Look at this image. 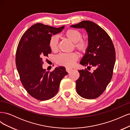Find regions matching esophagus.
I'll list each match as a JSON object with an SVG mask.
<instances>
[{"label":"esophagus","mask_w":130,"mask_h":130,"mask_svg":"<svg viewBox=\"0 0 130 130\" xmlns=\"http://www.w3.org/2000/svg\"><path fill=\"white\" fill-rule=\"evenodd\" d=\"M66 71L68 73H69L72 70V68H66Z\"/></svg>","instance_id":"34e87169"}]
</instances>
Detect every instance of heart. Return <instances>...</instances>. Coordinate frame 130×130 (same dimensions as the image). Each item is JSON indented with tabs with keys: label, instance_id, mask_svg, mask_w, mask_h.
<instances>
[{
	"label": "heart",
	"instance_id": "obj_1",
	"mask_svg": "<svg viewBox=\"0 0 130 130\" xmlns=\"http://www.w3.org/2000/svg\"><path fill=\"white\" fill-rule=\"evenodd\" d=\"M64 36L68 40L74 43V46L80 53H84L87 50L89 42L85 38H82V34L75 29H69L64 34ZM49 45L51 50L56 52L58 49V39L57 36H53L50 38ZM78 58L75 53L70 54H61L56 57V62L60 66L66 67H71Z\"/></svg>",
	"mask_w": 130,
	"mask_h": 130
}]
</instances>
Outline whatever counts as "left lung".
<instances>
[{
	"mask_svg": "<svg viewBox=\"0 0 130 130\" xmlns=\"http://www.w3.org/2000/svg\"><path fill=\"white\" fill-rule=\"evenodd\" d=\"M70 27L84 28L88 34L89 46L80 63L89 69L78 70L80 77L76 81V89L81 97L93 99L105 91L111 80L116 62L115 46L107 32L95 23L83 21Z\"/></svg>",
	"mask_w": 130,
	"mask_h": 130,
	"instance_id": "obj_1",
	"label": "left lung"
}]
</instances>
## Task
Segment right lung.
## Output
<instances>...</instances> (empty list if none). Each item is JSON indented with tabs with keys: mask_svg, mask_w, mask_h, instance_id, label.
Segmentation results:
<instances>
[{
	"mask_svg": "<svg viewBox=\"0 0 130 130\" xmlns=\"http://www.w3.org/2000/svg\"><path fill=\"white\" fill-rule=\"evenodd\" d=\"M64 27L37 23L25 31L18 43L15 64L21 81L27 92L37 100H46L55 96L61 81L68 74L64 67H56L51 72L42 68L43 59L52 53L50 38Z\"/></svg>",
	"mask_w": 130,
	"mask_h": 130,
	"instance_id": "obj_1",
	"label": "right lung"
}]
</instances>
